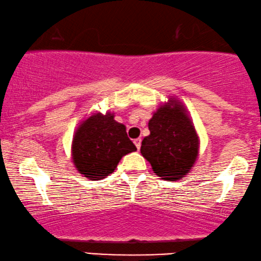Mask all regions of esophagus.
<instances>
[{
    "label": "esophagus",
    "mask_w": 261,
    "mask_h": 261,
    "mask_svg": "<svg viewBox=\"0 0 261 261\" xmlns=\"http://www.w3.org/2000/svg\"><path fill=\"white\" fill-rule=\"evenodd\" d=\"M134 144H135V146H137V148H138V149H140V147H141V139H140V138L135 139V140H134Z\"/></svg>",
    "instance_id": "1"
}]
</instances>
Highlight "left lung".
<instances>
[{"instance_id":"obj_1","label":"left lung","mask_w":261,"mask_h":261,"mask_svg":"<svg viewBox=\"0 0 261 261\" xmlns=\"http://www.w3.org/2000/svg\"><path fill=\"white\" fill-rule=\"evenodd\" d=\"M162 106L148 122L151 134L141 142V154L156 176L170 181L187 174L198 152V137L183 107Z\"/></svg>"}]
</instances>
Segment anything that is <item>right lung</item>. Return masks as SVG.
Masks as SVG:
<instances>
[{
  "instance_id": "add662e5",
  "label": "right lung",
  "mask_w": 261,
  "mask_h": 261,
  "mask_svg": "<svg viewBox=\"0 0 261 261\" xmlns=\"http://www.w3.org/2000/svg\"><path fill=\"white\" fill-rule=\"evenodd\" d=\"M137 151L126 127L112 114H96L76 132L72 145L73 163L84 177L99 180L113 173L123 155Z\"/></svg>"
}]
</instances>
